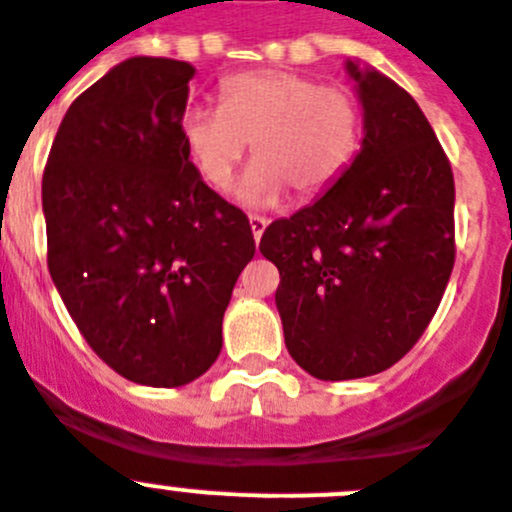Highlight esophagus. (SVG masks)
<instances>
[{
  "label": "esophagus",
  "instance_id": "obj_1",
  "mask_svg": "<svg viewBox=\"0 0 512 512\" xmlns=\"http://www.w3.org/2000/svg\"><path fill=\"white\" fill-rule=\"evenodd\" d=\"M265 227H267L265 216L250 214V229H252V237H255L257 242H260V237H262V232H265Z\"/></svg>",
  "mask_w": 512,
  "mask_h": 512
}]
</instances>
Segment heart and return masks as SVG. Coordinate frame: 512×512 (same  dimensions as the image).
<instances>
[{
  "label": "heart",
  "mask_w": 512,
  "mask_h": 512,
  "mask_svg": "<svg viewBox=\"0 0 512 512\" xmlns=\"http://www.w3.org/2000/svg\"><path fill=\"white\" fill-rule=\"evenodd\" d=\"M362 104L347 86L288 68H257L224 78L219 107L183 112L181 145L196 176L214 191L232 183L252 142V168L239 199L270 206L285 188L319 199L352 168L362 145Z\"/></svg>",
  "instance_id": "obj_1"
}]
</instances>
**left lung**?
Segmentation results:
<instances>
[{"mask_svg": "<svg viewBox=\"0 0 512 512\" xmlns=\"http://www.w3.org/2000/svg\"><path fill=\"white\" fill-rule=\"evenodd\" d=\"M365 109L352 168L319 201L265 229L285 347L308 375L388 370L434 319L454 267V176L411 94L347 63Z\"/></svg>", "mask_w": 512, "mask_h": 512, "instance_id": "1", "label": "left lung"}]
</instances>
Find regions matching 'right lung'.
Returning <instances> with one entry per match:
<instances>
[{
  "label": "right lung",
  "instance_id": "obj_1",
  "mask_svg": "<svg viewBox=\"0 0 512 512\" xmlns=\"http://www.w3.org/2000/svg\"><path fill=\"white\" fill-rule=\"evenodd\" d=\"M196 68L137 55L68 107L43 173L48 270L89 347L150 388L204 375L255 255L250 219L181 145Z\"/></svg>",
  "mask_w": 512,
  "mask_h": 512
}]
</instances>
